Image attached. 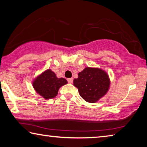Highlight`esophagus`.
Instances as JSON below:
<instances>
[{
  "label": "esophagus",
  "mask_w": 147,
  "mask_h": 147,
  "mask_svg": "<svg viewBox=\"0 0 147 147\" xmlns=\"http://www.w3.org/2000/svg\"><path fill=\"white\" fill-rule=\"evenodd\" d=\"M67 81H68V82L69 83H70V84H71V83H73V78H68L67 79Z\"/></svg>",
  "instance_id": "1"
}]
</instances>
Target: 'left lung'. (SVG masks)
Listing matches in <instances>:
<instances>
[{"instance_id":"obj_1","label":"left lung","mask_w":147,"mask_h":147,"mask_svg":"<svg viewBox=\"0 0 147 147\" xmlns=\"http://www.w3.org/2000/svg\"><path fill=\"white\" fill-rule=\"evenodd\" d=\"M74 78V86L78 88L80 95L89 103H94L108 92L110 81L105 71L99 68L86 67Z\"/></svg>"}]
</instances>
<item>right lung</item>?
I'll return each instance as SVG.
<instances>
[{
    "label": "right lung",
    "mask_w": 147,
    "mask_h": 147,
    "mask_svg": "<svg viewBox=\"0 0 147 147\" xmlns=\"http://www.w3.org/2000/svg\"><path fill=\"white\" fill-rule=\"evenodd\" d=\"M67 84L63 78H58L51 69H47L33 81V87L39 95L45 99H51L58 94L59 89Z\"/></svg>",
    "instance_id": "right-lung-1"
}]
</instances>
